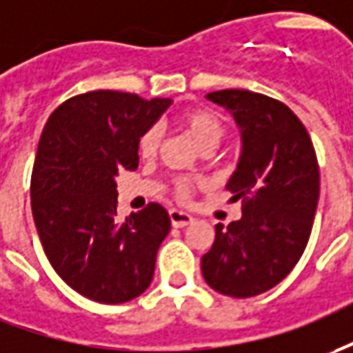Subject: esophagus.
I'll return each mask as SVG.
<instances>
[{
	"label": "esophagus",
	"instance_id": "34e87169",
	"mask_svg": "<svg viewBox=\"0 0 353 353\" xmlns=\"http://www.w3.org/2000/svg\"><path fill=\"white\" fill-rule=\"evenodd\" d=\"M170 220H172V226L183 228V226H189V224L193 222V216H191V214H187V212H183V210H176V208H172V210H170Z\"/></svg>",
	"mask_w": 353,
	"mask_h": 353
}]
</instances>
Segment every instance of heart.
<instances>
[{"label":"heart","instance_id":"heart-1","mask_svg":"<svg viewBox=\"0 0 353 353\" xmlns=\"http://www.w3.org/2000/svg\"><path fill=\"white\" fill-rule=\"evenodd\" d=\"M179 125L187 131V135L195 141L196 146H207V145H218V141L224 135V123L222 119L210 112L207 108H193L187 110L179 116ZM158 129H148L145 131V135L141 137L139 141V150L145 158H150L157 154L158 150ZM193 191V183L191 181H179L177 183V196L179 199H187Z\"/></svg>","mask_w":353,"mask_h":353}]
</instances>
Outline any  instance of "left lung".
Instances as JSON below:
<instances>
[{"label": "left lung", "instance_id": "8db88e82", "mask_svg": "<svg viewBox=\"0 0 353 353\" xmlns=\"http://www.w3.org/2000/svg\"><path fill=\"white\" fill-rule=\"evenodd\" d=\"M234 116L241 157L226 183L241 218L216 226L201 270L212 290L253 297L292 272L307 245L319 201V164L305 125L282 102L251 90L207 94Z\"/></svg>", "mask_w": 353, "mask_h": 353}]
</instances>
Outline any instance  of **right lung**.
<instances>
[{
  "mask_svg": "<svg viewBox=\"0 0 353 353\" xmlns=\"http://www.w3.org/2000/svg\"><path fill=\"white\" fill-rule=\"evenodd\" d=\"M172 104L131 92L73 96L46 123L30 177V205L50 265L77 294L125 303L154 276L170 216L148 203L117 220L116 177L139 166V141Z\"/></svg>",
  "mask_w": 353,
  "mask_h": 353,
  "instance_id": "right-lung-1",
  "label": "right lung"
}]
</instances>
